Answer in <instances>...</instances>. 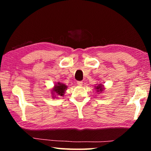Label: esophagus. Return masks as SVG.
Wrapping results in <instances>:
<instances>
[{
	"label": "esophagus",
	"instance_id": "34e87169",
	"mask_svg": "<svg viewBox=\"0 0 151 151\" xmlns=\"http://www.w3.org/2000/svg\"><path fill=\"white\" fill-rule=\"evenodd\" d=\"M77 85L78 86H82V85H83V82H82V81H78L77 82Z\"/></svg>",
	"mask_w": 151,
	"mask_h": 151
}]
</instances>
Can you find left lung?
I'll use <instances>...</instances> for the list:
<instances>
[{
	"instance_id": "obj_1",
	"label": "left lung",
	"mask_w": 151,
	"mask_h": 151,
	"mask_svg": "<svg viewBox=\"0 0 151 151\" xmlns=\"http://www.w3.org/2000/svg\"><path fill=\"white\" fill-rule=\"evenodd\" d=\"M94 87H95L96 91L98 92V93H102V92L104 90V86L102 85V84H99L98 86H95Z\"/></svg>"
}]
</instances>
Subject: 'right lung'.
Wrapping results in <instances>:
<instances>
[{"label": "right lung", "mask_w": 151, "mask_h": 151, "mask_svg": "<svg viewBox=\"0 0 151 151\" xmlns=\"http://www.w3.org/2000/svg\"><path fill=\"white\" fill-rule=\"evenodd\" d=\"M67 88V86L63 83H60V82H58L55 84L54 87L51 91V94H52V97H56L57 96H63L65 93V91Z\"/></svg>", "instance_id": "1"}]
</instances>
